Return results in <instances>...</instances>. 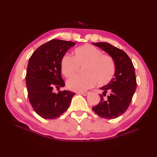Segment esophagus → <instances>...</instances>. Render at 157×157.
<instances>
[{"label":"esophagus","mask_w":157,"mask_h":157,"mask_svg":"<svg viewBox=\"0 0 157 157\" xmlns=\"http://www.w3.org/2000/svg\"><path fill=\"white\" fill-rule=\"evenodd\" d=\"M79 94H82L83 96H87L89 94V92H79Z\"/></svg>","instance_id":"34e87169"}]
</instances>
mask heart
Returning a JSON list of instances; mask_svg holds the SVG:
<instances>
[{"label":"heart","instance_id":"heart-1","mask_svg":"<svg viewBox=\"0 0 157 157\" xmlns=\"http://www.w3.org/2000/svg\"><path fill=\"white\" fill-rule=\"evenodd\" d=\"M85 75H78L67 82V88L72 91L83 92L96 85L109 84L114 78L116 66L110 55L103 54L101 50L91 44H84L75 48L73 58L66 54L61 61L62 73L67 78L74 76L83 67Z\"/></svg>","mask_w":157,"mask_h":157}]
</instances>
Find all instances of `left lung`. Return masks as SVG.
Wrapping results in <instances>:
<instances>
[{"instance_id": "8db88e82", "label": "left lung", "mask_w": 157, "mask_h": 157, "mask_svg": "<svg viewBox=\"0 0 157 157\" xmlns=\"http://www.w3.org/2000/svg\"><path fill=\"white\" fill-rule=\"evenodd\" d=\"M111 56L115 63L114 78L109 84L103 86V91L99 94L101 101L92 107L99 117L113 119L121 116L128 109L136 89V78L134 67L126 53L107 42L92 43ZM106 94V99L104 96Z\"/></svg>"}]
</instances>
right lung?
I'll use <instances>...</instances> for the list:
<instances>
[{"label":"right lung","instance_id":"1","mask_svg":"<svg viewBox=\"0 0 157 157\" xmlns=\"http://www.w3.org/2000/svg\"><path fill=\"white\" fill-rule=\"evenodd\" d=\"M74 42L53 39L40 46L29 59L25 76L29 101L41 117L54 119L65 112L71 103L73 92L54 89L64 87L61 61Z\"/></svg>","mask_w":157,"mask_h":157}]
</instances>
